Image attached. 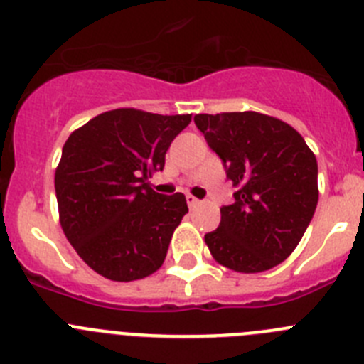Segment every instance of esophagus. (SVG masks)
<instances>
[{
    "label": "esophagus",
    "mask_w": 364,
    "mask_h": 364,
    "mask_svg": "<svg viewBox=\"0 0 364 364\" xmlns=\"http://www.w3.org/2000/svg\"><path fill=\"white\" fill-rule=\"evenodd\" d=\"M186 203H188L190 208H196V206H198L201 201H199L198 198H193V196H190V193H188V196H186Z\"/></svg>",
    "instance_id": "obj_1"
}]
</instances>
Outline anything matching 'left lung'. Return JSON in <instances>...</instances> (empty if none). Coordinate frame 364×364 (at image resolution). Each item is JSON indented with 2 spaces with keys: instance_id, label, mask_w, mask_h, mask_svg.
<instances>
[{
  "instance_id": "1",
  "label": "left lung",
  "mask_w": 364,
  "mask_h": 364,
  "mask_svg": "<svg viewBox=\"0 0 364 364\" xmlns=\"http://www.w3.org/2000/svg\"><path fill=\"white\" fill-rule=\"evenodd\" d=\"M208 147L223 159L237 192L205 235L220 266L260 273L284 262L318 205V161L296 129L255 111L196 114Z\"/></svg>"
}]
</instances>
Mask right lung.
Instances as JSON below:
<instances>
[{"instance_id": "right-lung-1", "label": "right lung", "mask_w": 364, "mask_h": 364, "mask_svg": "<svg viewBox=\"0 0 364 364\" xmlns=\"http://www.w3.org/2000/svg\"><path fill=\"white\" fill-rule=\"evenodd\" d=\"M190 114L113 109L73 131L55 171L59 219L80 259L102 277L132 282L161 267L188 212L183 193L163 196L147 178L163 171Z\"/></svg>"}]
</instances>
